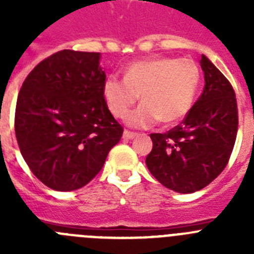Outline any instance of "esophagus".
<instances>
[{
    "label": "esophagus",
    "instance_id": "obj_1",
    "mask_svg": "<svg viewBox=\"0 0 254 254\" xmlns=\"http://www.w3.org/2000/svg\"><path fill=\"white\" fill-rule=\"evenodd\" d=\"M137 136V133L136 132H131V131H127V129H125V132H123V138H134Z\"/></svg>",
    "mask_w": 254,
    "mask_h": 254
}]
</instances>
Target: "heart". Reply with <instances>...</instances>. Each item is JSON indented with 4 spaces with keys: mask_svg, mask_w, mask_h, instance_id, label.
I'll return each mask as SVG.
<instances>
[{
    "mask_svg": "<svg viewBox=\"0 0 254 254\" xmlns=\"http://www.w3.org/2000/svg\"><path fill=\"white\" fill-rule=\"evenodd\" d=\"M199 80L198 66L192 60L156 57L129 64L125 78L108 76L102 93L116 117L125 116L141 94L143 103L126 116V122L147 128L160 121L172 125L183 120L193 105Z\"/></svg>",
    "mask_w": 254,
    "mask_h": 254,
    "instance_id": "obj_1",
    "label": "heart"
}]
</instances>
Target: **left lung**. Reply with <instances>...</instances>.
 <instances>
[{"mask_svg":"<svg viewBox=\"0 0 254 254\" xmlns=\"http://www.w3.org/2000/svg\"><path fill=\"white\" fill-rule=\"evenodd\" d=\"M205 87L181 125L151 133L146 156L150 173L178 193H193L225 169L238 132L235 93L228 78L206 56L201 57Z\"/></svg>","mask_w":254,"mask_h":254,"instance_id":"obj_1","label":"left lung"}]
</instances>
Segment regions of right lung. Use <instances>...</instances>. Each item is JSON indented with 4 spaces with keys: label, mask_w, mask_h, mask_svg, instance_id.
I'll return each instance as SVG.
<instances>
[{
    "label": "right lung",
    "mask_w": 254,
    "mask_h": 254,
    "mask_svg": "<svg viewBox=\"0 0 254 254\" xmlns=\"http://www.w3.org/2000/svg\"><path fill=\"white\" fill-rule=\"evenodd\" d=\"M100 53L64 49L34 67L22 82L15 133L35 177L56 190L86 186L102 170L123 127L103 98Z\"/></svg>",
    "instance_id": "1"
}]
</instances>
